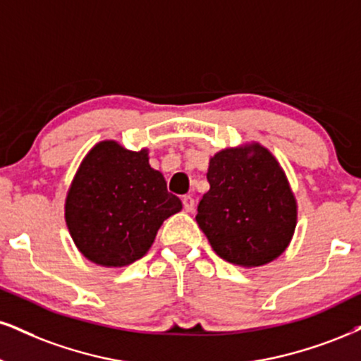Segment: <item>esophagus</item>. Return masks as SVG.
Here are the masks:
<instances>
[{"label":"esophagus","mask_w":361,"mask_h":361,"mask_svg":"<svg viewBox=\"0 0 361 361\" xmlns=\"http://www.w3.org/2000/svg\"><path fill=\"white\" fill-rule=\"evenodd\" d=\"M182 204H184V209L188 212H192L194 211L195 201H194L192 195H184V197H182Z\"/></svg>","instance_id":"obj_1"}]
</instances>
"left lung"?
I'll return each mask as SVG.
<instances>
[{
	"label": "left lung",
	"mask_w": 361,
	"mask_h": 361,
	"mask_svg": "<svg viewBox=\"0 0 361 361\" xmlns=\"http://www.w3.org/2000/svg\"><path fill=\"white\" fill-rule=\"evenodd\" d=\"M207 180L195 221L216 255L244 268L281 255L296 228V201L273 154L259 144L221 150Z\"/></svg>",
	"instance_id": "obj_1"
}]
</instances>
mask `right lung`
Masks as SVG:
<instances>
[{
	"label": "right lung",
	"instance_id": "add662e5",
	"mask_svg": "<svg viewBox=\"0 0 361 361\" xmlns=\"http://www.w3.org/2000/svg\"><path fill=\"white\" fill-rule=\"evenodd\" d=\"M180 209L145 149L132 152L106 140L83 159L66 195L65 219L87 259L120 268L140 259L162 222Z\"/></svg>",
	"mask_w": 361,
	"mask_h": 361
}]
</instances>
